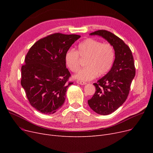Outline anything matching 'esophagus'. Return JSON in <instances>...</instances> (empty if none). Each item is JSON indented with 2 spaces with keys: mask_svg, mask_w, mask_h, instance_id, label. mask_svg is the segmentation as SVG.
<instances>
[{
  "mask_svg": "<svg viewBox=\"0 0 153 153\" xmlns=\"http://www.w3.org/2000/svg\"><path fill=\"white\" fill-rule=\"evenodd\" d=\"M76 82L79 84H81V85H85L87 83L85 82H83V81H79V80H77V81H76Z\"/></svg>",
  "mask_w": 153,
  "mask_h": 153,
  "instance_id": "esophagus-1",
  "label": "esophagus"
}]
</instances>
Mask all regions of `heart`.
Segmentation results:
<instances>
[{"instance_id": "b5f03b06", "label": "heart", "mask_w": 153, "mask_h": 153, "mask_svg": "<svg viewBox=\"0 0 153 153\" xmlns=\"http://www.w3.org/2000/svg\"><path fill=\"white\" fill-rule=\"evenodd\" d=\"M82 58H87L84 68L74 76L81 81H89L96 76L106 74L113 66L115 61L114 47L108 43L92 38H87L78 45V51L69 49L65 54L64 60L70 71L76 72L81 66L78 54Z\"/></svg>"}]
</instances>
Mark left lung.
<instances>
[{
	"label": "left lung",
	"mask_w": 153,
	"mask_h": 153,
	"mask_svg": "<svg viewBox=\"0 0 153 153\" xmlns=\"http://www.w3.org/2000/svg\"><path fill=\"white\" fill-rule=\"evenodd\" d=\"M102 37L114 47L115 61L108 73L94 83L96 91L88 100L95 113L107 115L118 109L125 102L135 76L134 59L130 48L122 39L107 30L89 34Z\"/></svg>",
	"instance_id": "1"
}]
</instances>
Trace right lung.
Listing matches in <instances>:
<instances>
[{
	"label": "right lung",
	"mask_w": 153,
	"mask_h": 153,
	"mask_svg": "<svg viewBox=\"0 0 153 153\" xmlns=\"http://www.w3.org/2000/svg\"><path fill=\"white\" fill-rule=\"evenodd\" d=\"M81 36L54 33L40 39L27 53L22 66L21 85L31 105L44 114H53L65 101L71 74L64 56Z\"/></svg>",
	"instance_id": "1"
}]
</instances>
